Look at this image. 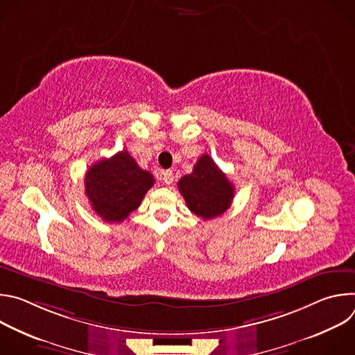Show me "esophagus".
I'll return each instance as SVG.
<instances>
[{
  "mask_svg": "<svg viewBox=\"0 0 355 355\" xmlns=\"http://www.w3.org/2000/svg\"><path fill=\"white\" fill-rule=\"evenodd\" d=\"M173 181H174V174H173V171H171V170L163 171V182H164L166 185H170V184H173Z\"/></svg>",
  "mask_w": 355,
  "mask_h": 355,
  "instance_id": "1",
  "label": "esophagus"
}]
</instances>
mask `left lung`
<instances>
[{
	"label": "left lung",
	"mask_w": 355,
	"mask_h": 355,
	"mask_svg": "<svg viewBox=\"0 0 355 355\" xmlns=\"http://www.w3.org/2000/svg\"><path fill=\"white\" fill-rule=\"evenodd\" d=\"M178 189L189 211L204 220L225 214L230 208L234 196L233 184L209 155L199 157L192 173L178 181Z\"/></svg>",
	"instance_id": "left-lung-1"
}]
</instances>
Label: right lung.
Masks as SVG:
<instances>
[{
	"label": "right lung",
	"mask_w": 355,
	"mask_h": 355,
	"mask_svg": "<svg viewBox=\"0 0 355 355\" xmlns=\"http://www.w3.org/2000/svg\"><path fill=\"white\" fill-rule=\"evenodd\" d=\"M85 195L94 212L105 222H122L139 208L155 178L141 170L126 150L103 159L85 173Z\"/></svg>",
	"instance_id": "add662e5"
}]
</instances>
